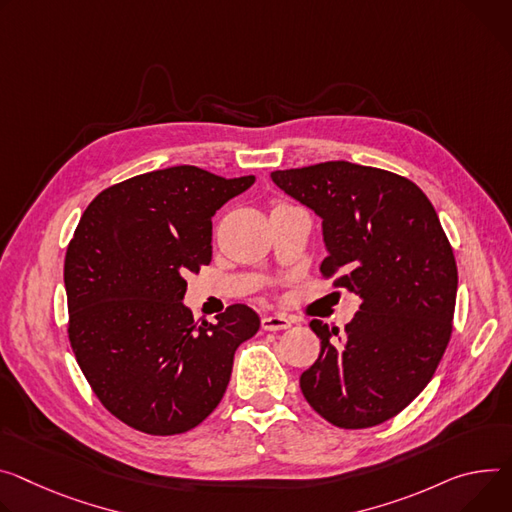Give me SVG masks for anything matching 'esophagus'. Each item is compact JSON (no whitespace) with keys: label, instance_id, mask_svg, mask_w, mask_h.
<instances>
[{"label":"esophagus","instance_id":"34e87169","mask_svg":"<svg viewBox=\"0 0 512 512\" xmlns=\"http://www.w3.org/2000/svg\"><path fill=\"white\" fill-rule=\"evenodd\" d=\"M261 327H263V331H284V329L292 327V320L282 316V314L263 316L261 318Z\"/></svg>","mask_w":512,"mask_h":512}]
</instances>
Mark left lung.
<instances>
[{
  "instance_id": "8db88e82",
  "label": "left lung",
  "mask_w": 512,
  "mask_h": 512,
  "mask_svg": "<svg viewBox=\"0 0 512 512\" xmlns=\"http://www.w3.org/2000/svg\"><path fill=\"white\" fill-rule=\"evenodd\" d=\"M322 218L320 273L361 298L345 333L312 320L318 359L300 376L308 404L341 429L376 427L431 382L447 349L457 265L439 216L410 179L349 161L273 171Z\"/></svg>"
}]
</instances>
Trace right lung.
<instances>
[{
	"label": "right lung",
	"instance_id": "add662e5",
	"mask_svg": "<svg viewBox=\"0 0 512 512\" xmlns=\"http://www.w3.org/2000/svg\"><path fill=\"white\" fill-rule=\"evenodd\" d=\"M255 175L194 165L130 177L98 194L67 247L69 341L100 402L128 427L179 435L222 400L259 316L232 304L214 324L183 306L185 275L212 261V216Z\"/></svg>",
	"mask_w": 512,
	"mask_h": 512
}]
</instances>
